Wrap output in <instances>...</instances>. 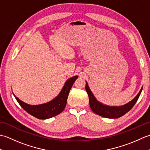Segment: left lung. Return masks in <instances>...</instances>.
<instances>
[{
	"instance_id": "8db88e82",
	"label": "left lung",
	"mask_w": 150,
	"mask_h": 150,
	"mask_svg": "<svg viewBox=\"0 0 150 150\" xmlns=\"http://www.w3.org/2000/svg\"><path fill=\"white\" fill-rule=\"evenodd\" d=\"M142 90V88L141 89L139 93L137 95V96L128 103L121 106H110L98 102L90 90L87 82L86 85V91L88 94L89 103H90L91 110L98 115L106 118H110V119H117L128 113L137 103L141 93Z\"/></svg>"
}]
</instances>
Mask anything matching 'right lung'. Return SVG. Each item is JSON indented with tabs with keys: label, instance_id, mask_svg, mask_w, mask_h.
Masks as SVG:
<instances>
[{
	"label": "right lung",
	"instance_id": "obj_1",
	"mask_svg": "<svg viewBox=\"0 0 150 150\" xmlns=\"http://www.w3.org/2000/svg\"><path fill=\"white\" fill-rule=\"evenodd\" d=\"M78 76L69 79L57 96L48 103L39 105H30L21 100L13 94L16 100L23 109L31 115L39 119H47L55 117L64 110L69 91Z\"/></svg>",
	"mask_w": 150,
	"mask_h": 150
}]
</instances>
